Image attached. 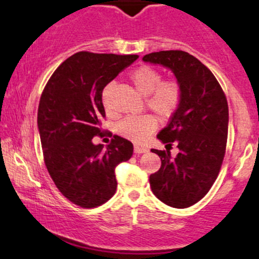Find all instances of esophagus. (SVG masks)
<instances>
[{
    "mask_svg": "<svg viewBox=\"0 0 259 259\" xmlns=\"http://www.w3.org/2000/svg\"><path fill=\"white\" fill-rule=\"evenodd\" d=\"M148 149L146 148V147H142V146H135V147H134V152H135L136 154H141V153H146V152H147Z\"/></svg>",
    "mask_w": 259,
    "mask_h": 259,
    "instance_id": "1",
    "label": "esophagus"
}]
</instances>
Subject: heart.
<instances>
[{
  "mask_svg": "<svg viewBox=\"0 0 259 259\" xmlns=\"http://www.w3.org/2000/svg\"><path fill=\"white\" fill-rule=\"evenodd\" d=\"M130 79L140 94L147 96L146 105L160 118H170L180 107L182 101V88L176 80H163L159 71L151 66H141L130 74ZM108 85L104 92V106L108 107ZM157 129V119L152 114L126 117L117 124V133L130 141L143 142Z\"/></svg>",
  "mask_w": 259,
  "mask_h": 259,
  "instance_id": "b5f03b06",
  "label": "heart"
}]
</instances>
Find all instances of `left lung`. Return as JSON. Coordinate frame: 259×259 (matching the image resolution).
Returning a JSON list of instances; mask_svg holds the SVG:
<instances>
[{"label":"left lung","instance_id":"obj_1","mask_svg":"<svg viewBox=\"0 0 259 259\" xmlns=\"http://www.w3.org/2000/svg\"><path fill=\"white\" fill-rule=\"evenodd\" d=\"M143 61L170 68L182 88V101L157 138L166 151L152 149L161 166L149 176L153 194L176 208L194 205L206 195L222 166L228 138V102L208 68L182 51L145 55ZM180 149L175 158L168 148Z\"/></svg>","mask_w":259,"mask_h":259}]
</instances>
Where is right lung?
<instances>
[{
    "label": "right lung",
    "instance_id": "obj_1",
    "mask_svg": "<svg viewBox=\"0 0 259 259\" xmlns=\"http://www.w3.org/2000/svg\"><path fill=\"white\" fill-rule=\"evenodd\" d=\"M139 55L79 52L59 66L40 95L37 124L45 163L64 197L84 208L98 207L117 189L114 169L133 155V143L114 135L94 145L105 118L102 90Z\"/></svg>",
    "mask_w": 259,
    "mask_h": 259
}]
</instances>
